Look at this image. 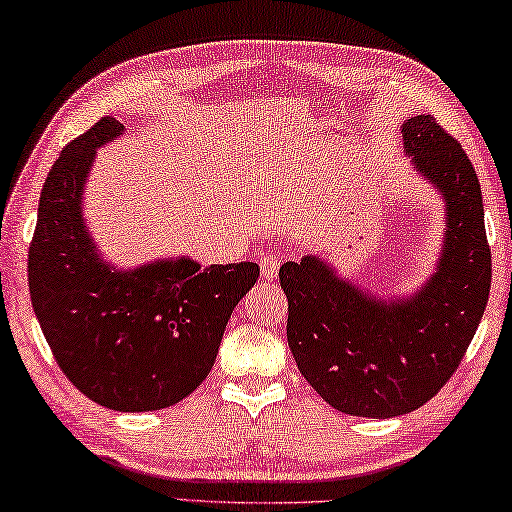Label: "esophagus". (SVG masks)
I'll return each instance as SVG.
<instances>
[{"mask_svg":"<svg viewBox=\"0 0 512 512\" xmlns=\"http://www.w3.org/2000/svg\"><path fill=\"white\" fill-rule=\"evenodd\" d=\"M259 266H262L264 280H275V277L280 275L282 259L277 257L275 253H266V255H262V259H259Z\"/></svg>","mask_w":512,"mask_h":512,"instance_id":"1","label":"esophagus"}]
</instances>
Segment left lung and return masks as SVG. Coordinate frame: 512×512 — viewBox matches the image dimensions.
<instances>
[{"instance_id":"obj_1","label":"left lung","mask_w":512,"mask_h":512,"mask_svg":"<svg viewBox=\"0 0 512 512\" xmlns=\"http://www.w3.org/2000/svg\"><path fill=\"white\" fill-rule=\"evenodd\" d=\"M403 141L416 170L448 203L443 255L430 282L405 300H376L318 257L280 268L297 369L351 416H401L439 394L466 356L490 295L481 185L466 150L430 114L407 120Z\"/></svg>"}]
</instances>
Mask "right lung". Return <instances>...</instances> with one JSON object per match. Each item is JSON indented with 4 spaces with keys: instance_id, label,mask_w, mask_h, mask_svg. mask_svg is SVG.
<instances>
[{
    "instance_id": "right-lung-1",
    "label": "right lung",
    "mask_w": 512,
    "mask_h": 512,
    "mask_svg": "<svg viewBox=\"0 0 512 512\" xmlns=\"http://www.w3.org/2000/svg\"><path fill=\"white\" fill-rule=\"evenodd\" d=\"M114 116L64 147L46 176L29 248L33 311L62 374L91 401L152 412L183 401L215 365L230 313L259 277L253 262L192 259L114 271L87 235L80 197Z\"/></svg>"
}]
</instances>
